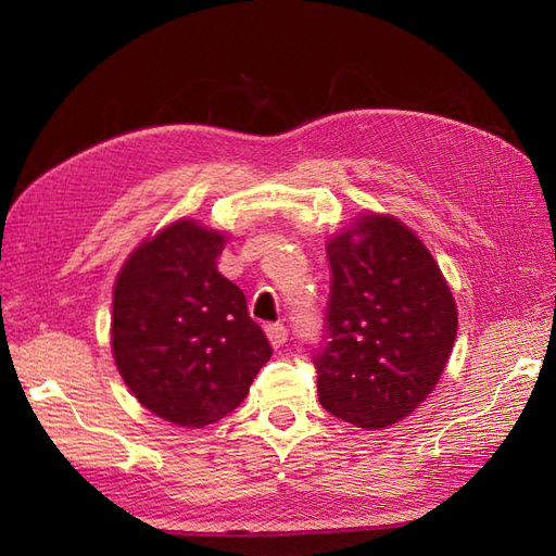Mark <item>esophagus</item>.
<instances>
[{"label":"esophagus","mask_w":556,"mask_h":556,"mask_svg":"<svg viewBox=\"0 0 556 556\" xmlns=\"http://www.w3.org/2000/svg\"><path fill=\"white\" fill-rule=\"evenodd\" d=\"M266 339L274 348H282L285 341H288V329L282 325H268L266 327Z\"/></svg>","instance_id":"obj_1"}]
</instances>
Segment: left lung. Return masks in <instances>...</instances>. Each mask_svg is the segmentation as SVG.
Instances as JSON below:
<instances>
[{"label":"left lung","instance_id":"left-lung-1","mask_svg":"<svg viewBox=\"0 0 556 556\" xmlns=\"http://www.w3.org/2000/svg\"><path fill=\"white\" fill-rule=\"evenodd\" d=\"M329 341L317 350L323 408L366 431L408 417L441 380L457 339L450 285L415 231L362 213L327 243Z\"/></svg>","mask_w":556,"mask_h":556}]
</instances>
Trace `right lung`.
Segmentation results:
<instances>
[{"mask_svg":"<svg viewBox=\"0 0 556 556\" xmlns=\"http://www.w3.org/2000/svg\"><path fill=\"white\" fill-rule=\"evenodd\" d=\"M227 237L176 220L127 257L113 290L111 350L143 408L199 429L248 396L271 357L239 285L217 271Z\"/></svg>","mask_w":556,"mask_h":556,"instance_id":"1","label":"right lung"}]
</instances>
